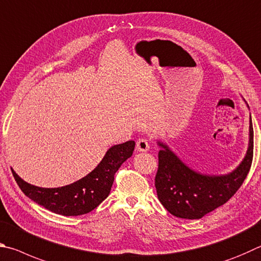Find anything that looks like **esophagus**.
<instances>
[{"label":"esophagus","instance_id":"obj_1","mask_svg":"<svg viewBox=\"0 0 261 261\" xmlns=\"http://www.w3.org/2000/svg\"><path fill=\"white\" fill-rule=\"evenodd\" d=\"M149 142L145 139H139L136 141V150L140 152H145L149 150Z\"/></svg>","mask_w":261,"mask_h":261}]
</instances>
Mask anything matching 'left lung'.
I'll return each mask as SVG.
<instances>
[{"label": "left lung", "mask_w": 261, "mask_h": 261, "mask_svg": "<svg viewBox=\"0 0 261 261\" xmlns=\"http://www.w3.org/2000/svg\"><path fill=\"white\" fill-rule=\"evenodd\" d=\"M158 171L154 179L158 199L173 216L200 219L227 203L243 185L253 158V127L250 116V140L245 157L239 167L226 175H203L185 165L162 142Z\"/></svg>", "instance_id": "left-lung-1"}]
</instances>
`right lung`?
Segmentation results:
<instances>
[{"mask_svg": "<svg viewBox=\"0 0 261 261\" xmlns=\"http://www.w3.org/2000/svg\"><path fill=\"white\" fill-rule=\"evenodd\" d=\"M134 148V141L113 145L88 175L61 188H40L27 184L13 170L12 174L22 193L41 206L61 216H82L93 211L108 197L114 174L133 154Z\"/></svg>", "mask_w": 261, "mask_h": 261, "instance_id": "right-lung-1", "label": "right lung"}]
</instances>
